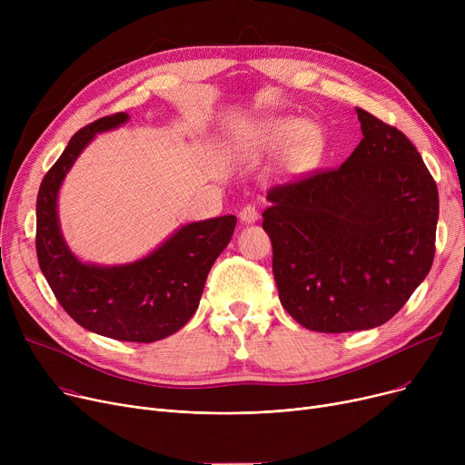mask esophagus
Masks as SVG:
<instances>
[{
	"instance_id": "esophagus-1",
	"label": "esophagus",
	"mask_w": 465,
	"mask_h": 465,
	"mask_svg": "<svg viewBox=\"0 0 465 465\" xmlns=\"http://www.w3.org/2000/svg\"><path fill=\"white\" fill-rule=\"evenodd\" d=\"M239 218H241V223H242V224H254V223H258L260 213H258V209H256V207L247 205L245 209H242V211L239 213Z\"/></svg>"
}]
</instances>
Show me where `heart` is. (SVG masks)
I'll return each mask as SVG.
<instances>
[{
    "mask_svg": "<svg viewBox=\"0 0 465 465\" xmlns=\"http://www.w3.org/2000/svg\"><path fill=\"white\" fill-rule=\"evenodd\" d=\"M292 144V156L309 162L319 154L322 135L314 126H305L298 116H267L235 139L233 151L239 158H251L263 153H277Z\"/></svg>",
    "mask_w": 465,
    "mask_h": 465,
    "instance_id": "b5f03b06",
    "label": "heart"
}]
</instances>
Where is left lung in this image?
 I'll return each instance as SVG.
<instances>
[{
  "instance_id": "obj_1",
  "label": "left lung",
  "mask_w": 465,
  "mask_h": 465,
  "mask_svg": "<svg viewBox=\"0 0 465 465\" xmlns=\"http://www.w3.org/2000/svg\"><path fill=\"white\" fill-rule=\"evenodd\" d=\"M361 141L347 162L267 192L282 307L307 330H371L430 273L439 195L422 156L396 128L356 107Z\"/></svg>"
}]
</instances>
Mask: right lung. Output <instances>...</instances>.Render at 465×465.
Segmentation results:
<instances>
[{"label": "right lung", "mask_w": 465, "mask_h": 465, "mask_svg": "<svg viewBox=\"0 0 465 465\" xmlns=\"http://www.w3.org/2000/svg\"><path fill=\"white\" fill-rule=\"evenodd\" d=\"M128 120V113L105 116L71 137L39 186L35 249L48 286L77 324L116 341L154 343L192 319L237 218L226 214L183 224L154 251L126 263L84 262L73 252L60 228V188L95 135L124 126Z\"/></svg>", "instance_id": "obj_1"}]
</instances>
